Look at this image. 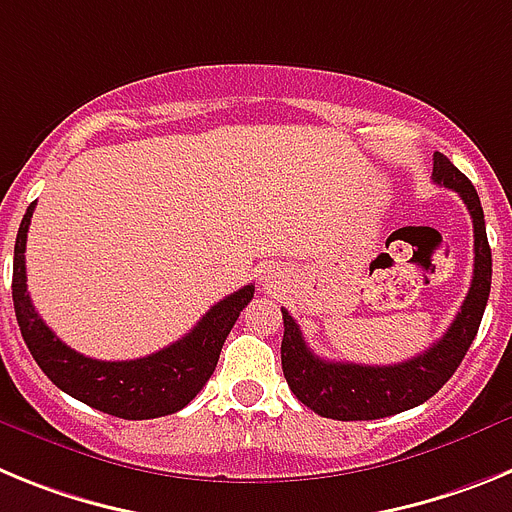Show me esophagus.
I'll list each match as a JSON object with an SVG mask.
<instances>
[{"label":"esophagus","mask_w":512,"mask_h":512,"mask_svg":"<svg viewBox=\"0 0 512 512\" xmlns=\"http://www.w3.org/2000/svg\"><path fill=\"white\" fill-rule=\"evenodd\" d=\"M277 287H279L277 271H266V274H264V289H277Z\"/></svg>","instance_id":"1"}]
</instances>
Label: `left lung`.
I'll list each match as a JSON object with an SVG mask.
<instances>
[{
	"label": "left lung",
	"instance_id": "1",
	"mask_svg": "<svg viewBox=\"0 0 512 512\" xmlns=\"http://www.w3.org/2000/svg\"><path fill=\"white\" fill-rule=\"evenodd\" d=\"M433 182L454 189L474 225V277L459 315L428 351L390 366L325 361L310 351L300 325L282 310V369L297 400L333 420H377L418 408L449 382L477 336L492 284V251L479 194L443 153H433Z\"/></svg>",
	"mask_w": 512,
	"mask_h": 512
}]
</instances>
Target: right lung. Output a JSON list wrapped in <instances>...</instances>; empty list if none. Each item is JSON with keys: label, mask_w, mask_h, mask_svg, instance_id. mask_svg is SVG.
<instances>
[{"label": "right lung", "mask_w": 512, "mask_h": 512, "mask_svg": "<svg viewBox=\"0 0 512 512\" xmlns=\"http://www.w3.org/2000/svg\"><path fill=\"white\" fill-rule=\"evenodd\" d=\"M35 202H30L15 241L12 302L20 333L43 374L58 390L94 410L125 420L171 415L197 397L215 372L223 343L243 307L253 300V284L228 295L171 346L133 361H99L79 354L61 341L35 312L27 295L25 243Z\"/></svg>", "instance_id": "right-lung-1"}]
</instances>
